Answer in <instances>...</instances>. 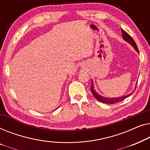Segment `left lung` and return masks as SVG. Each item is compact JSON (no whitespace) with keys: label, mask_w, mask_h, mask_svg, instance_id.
<instances>
[{"label":"left lung","mask_w":150,"mask_h":150,"mask_svg":"<svg viewBox=\"0 0 150 150\" xmlns=\"http://www.w3.org/2000/svg\"><path fill=\"white\" fill-rule=\"evenodd\" d=\"M122 36H123V38L124 39V40H126V42H128L129 44H130L132 46L134 47L135 48V50H136L137 52H139V50H138V47H137L136 43H135L134 40H133L132 37H131L130 35H129L128 33H126L125 30H124L123 29H122ZM136 89V88H135ZM91 93L93 94L94 97H95L96 99H97L98 101L102 102V103H105V104H115V103H117V102H120L121 101H122V100H124L127 98L128 97H129L131 94H129V95H127V96H123V97H121V98H104V97H102V96H100L99 94L98 93H96V92L94 91L93 89V85H92L91 87Z\"/></svg>","instance_id":"8db88e82"}]
</instances>
